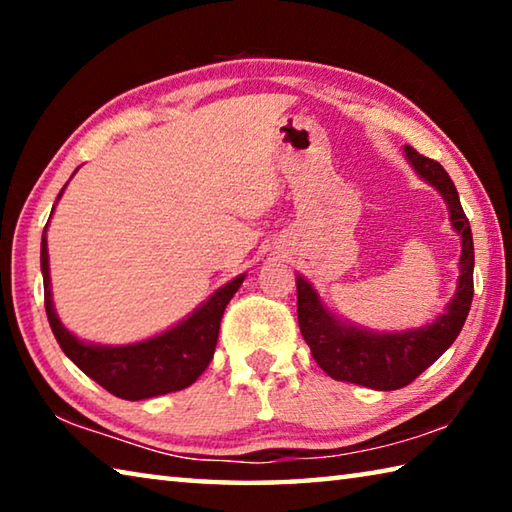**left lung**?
Returning a JSON list of instances; mask_svg holds the SVG:
<instances>
[{"mask_svg": "<svg viewBox=\"0 0 512 512\" xmlns=\"http://www.w3.org/2000/svg\"><path fill=\"white\" fill-rule=\"evenodd\" d=\"M406 160L445 198L449 207V221L461 235V275H458L456 293L433 323L406 329V332H368L336 318L320 302L316 289L296 277L298 287V325L302 339L307 341L311 357L336 381L368 386L375 391H397L422 375L449 345L456 341L470 314L474 296V244L470 221L463 212L461 198L447 171L436 160L420 155L413 146H404Z\"/></svg>", "mask_w": 512, "mask_h": 512, "instance_id": "left-lung-1", "label": "left lung"}]
</instances>
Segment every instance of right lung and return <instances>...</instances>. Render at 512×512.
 <instances>
[{"instance_id": "right-lung-1", "label": "right lung", "mask_w": 512, "mask_h": 512, "mask_svg": "<svg viewBox=\"0 0 512 512\" xmlns=\"http://www.w3.org/2000/svg\"><path fill=\"white\" fill-rule=\"evenodd\" d=\"M76 173V171H74ZM65 187L60 189L58 198L63 196ZM49 225V223H47ZM47 225L42 232L40 244V268L45 280V309L56 341L69 359L79 366L85 375L106 388L108 393L121 400H149L164 393H176L192 386L210 366L214 357L216 339L223 311L228 302L241 287L246 275L212 293L201 307L194 309L183 323L167 329L153 339H146L131 345H94L85 343L65 329L51 300L49 280V253H47Z\"/></svg>"}]
</instances>
